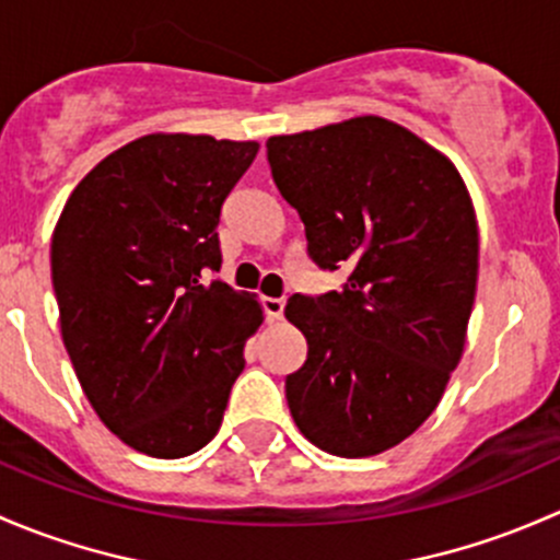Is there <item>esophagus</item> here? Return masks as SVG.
Segmentation results:
<instances>
[{"label": "esophagus", "instance_id": "esophagus-1", "mask_svg": "<svg viewBox=\"0 0 560 560\" xmlns=\"http://www.w3.org/2000/svg\"><path fill=\"white\" fill-rule=\"evenodd\" d=\"M261 307H264V315H267V320H280L282 318V310H285V299L264 296L261 299Z\"/></svg>", "mask_w": 560, "mask_h": 560}]
</instances>
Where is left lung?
Returning a JSON list of instances; mask_svg holds the SVG:
<instances>
[{
  "mask_svg": "<svg viewBox=\"0 0 560 560\" xmlns=\"http://www.w3.org/2000/svg\"><path fill=\"white\" fill-rule=\"evenodd\" d=\"M278 191L337 291L293 293L285 318L307 361L285 377L299 431L342 458L407 440L464 353L477 288V221L458 170L377 115L269 137Z\"/></svg>",
  "mask_w": 560,
  "mask_h": 560,
  "instance_id": "obj_1",
  "label": "left lung"
}]
</instances>
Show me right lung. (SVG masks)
I'll return each mask as SVG.
<instances>
[{
    "label": "right lung",
    "mask_w": 560,
    "mask_h": 560,
    "mask_svg": "<svg viewBox=\"0 0 560 560\" xmlns=\"http://www.w3.org/2000/svg\"><path fill=\"white\" fill-rule=\"evenodd\" d=\"M258 142L148 135L67 199L50 242L61 337L102 423L135 451L183 458L218 434L256 299L221 269V207Z\"/></svg>",
    "instance_id": "right-lung-1"
}]
</instances>
